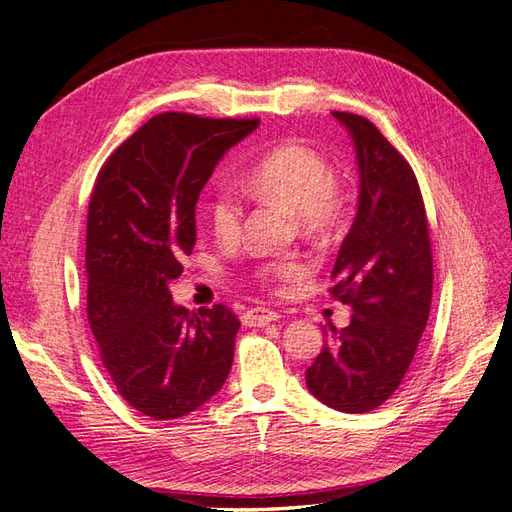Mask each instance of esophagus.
<instances>
[{
    "label": "esophagus",
    "instance_id": "esophagus-1",
    "mask_svg": "<svg viewBox=\"0 0 512 512\" xmlns=\"http://www.w3.org/2000/svg\"><path fill=\"white\" fill-rule=\"evenodd\" d=\"M277 318H280V314L273 312V309L254 307V309H247L243 314V324L245 327H265V324H271Z\"/></svg>",
    "mask_w": 512,
    "mask_h": 512
}]
</instances>
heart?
<instances>
[{
	"instance_id": "obj_1",
	"label": "heart",
	"mask_w": 512,
	"mask_h": 512,
	"mask_svg": "<svg viewBox=\"0 0 512 512\" xmlns=\"http://www.w3.org/2000/svg\"><path fill=\"white\" fill-rule=\"evenodd\" d=\"M243 188L297 215L309 235L329 230L342 213V194L333 183L329 162L303 145H282L258 158L243 175ZM243 209L230 190H218L209 203V220L220 239L235 237ZM305 273L299 260H271L258 269L265 284L286 286Z\"/></svg>"
}]
</instances>
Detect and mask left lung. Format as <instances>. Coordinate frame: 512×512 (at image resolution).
<instances>
[{"instance_id": "obj_1", "label": "left lung", "mask_w": 512, "mask_h": 512, "mask_svg": "<svg viewBox=\"0 0 512 512\" xmlns=\"http://www.w3.org/2000/svg\"><path fill=\"white\" fill-rule=\"evenodd\" d=\"M333 117L348 130L359 166V205L331 275V294L352 316L342 331L324 329L305 382L324 406L363 414L397 391L414 359L429 318L433 262L410 164L369 119Z\"/></svg>"}]
</instances>
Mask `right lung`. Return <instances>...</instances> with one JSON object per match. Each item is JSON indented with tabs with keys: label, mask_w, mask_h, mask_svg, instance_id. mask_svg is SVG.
<instances>
[{
	"label": "right lung",
	"mask_w": 512,
	"mask_h": 512,
	"mask_svg": "<svg viewBox=\"0 0 512 512\" xmlns=\"http://www.w3.org/2000/svg\"><path fill=\"white\" fill-rule=\"evenodd\" d=\"M258 119L162 113L106 160L87 215V316L117 391L170 421L218 393L239 318L226 305L190 312L170 282L196 243V203L224 153Z\"/></svg>",
	"instance_id": "1"
}]
</instances>
